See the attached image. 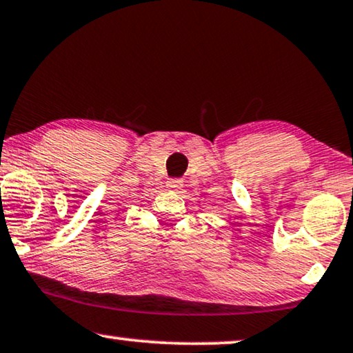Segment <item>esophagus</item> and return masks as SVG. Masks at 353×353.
<instances>
[{
    "mask_svg": "<svg viewBox=\"0 0 353 353\" xmlns=\"http://www.w3.org/2000/svg\"><path fill=\"white\" fill-rule=\"evenodd\" d=\"M166 187L171 188V190H181V188L183 187V181L179 177H171V179H168Z\"/></svg>",
    "mask_w": 353,
    "mask_h": 353,
    "instance_id": "obj_1",
    "label": "esophagus"
}]
</instances>
